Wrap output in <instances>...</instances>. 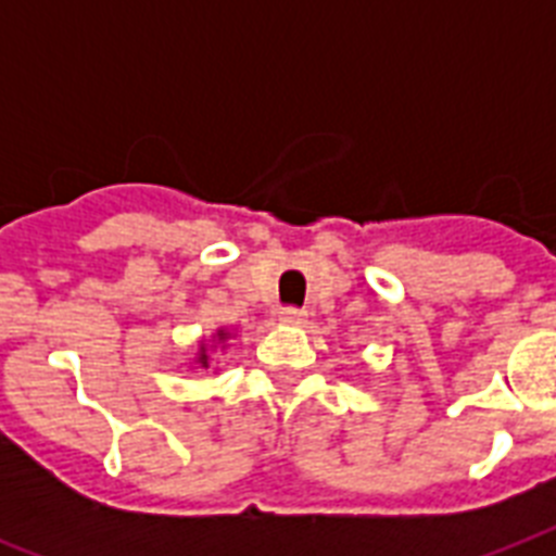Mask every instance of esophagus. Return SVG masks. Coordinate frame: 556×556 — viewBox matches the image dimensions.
I'll list each match as a JSON object with an SVG mask.
<instances>
[{"label":"esophagus","mask_w":556,"mask_h":556,"mask_svg":"<svg viewBox=\"0 0 556 556\" xmlns=\"http://www.w3.org/2000/svg\"><path fill=\"white\" fill-rule=\"evenodd\" d=\"M305 320H308V314L303 308H294V305L279 308V323H286V326H303Z\"/></svg>","instance_id":"34e87169"}]
</instances>
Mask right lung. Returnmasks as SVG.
Listing matches in <instances>:
<instances>
[{"mask_svg":"<svg viewBox=\"0 0 556 556\" xmlns=\"http://www.w3.org/2000/svg\"><path fill=\"white\" fill-rule=\"evenodd\" d=\"M225 338H227L225 331H218V340H225ZM199 364H201V366H207V364H210V357H207V349H204V346H201V352H199Z\"/></svg>","mask_w":556,"mask_h":556,"instance_id":"obj_1","label":"right lung"}]
</instances>
